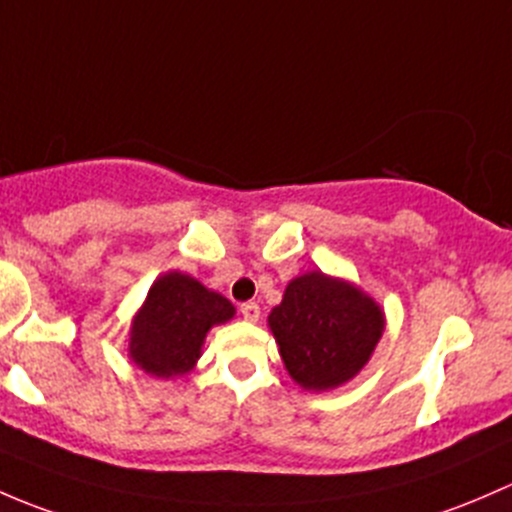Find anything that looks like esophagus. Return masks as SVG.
Returning <instances> with one entry per match:
<instances>
[{
    "mask_svg": "<svg viewBox=\"0 0 512 512\" xmlns=\"http://www.w3.org/2000/svg\"><path fill=\"white\" fill-rule=\"evenodd\" d=\"M241 318L249 320V323H256V320L261 318V308H258L256 303H244L241 305Z\"/></svg>",
    "mask_w": 512,
    "mask_h": 512,
    "instance_id": "esophagus-1",
    "label": "esophagus"
}]
</instances>
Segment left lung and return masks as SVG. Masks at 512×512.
Returning a JSON list of instances; mask_svg holds the SVG:
<instances>
[{"instance_id": "obj_1", "label": "left lung", "mask_w": 512, "mask_h": 512, "mask_svg": "<svg viewBox=\"0 0 512 512\" xmlns=\"http://www.w3.org/2000/svg\"><path fill=\"white\" fill-rule=\"evenodd\" d=\"M268 325L300 387L333 389L365 367L384 318L379 305L350 283L313 271L288 283Z\"/></svg>"}]
</instances>
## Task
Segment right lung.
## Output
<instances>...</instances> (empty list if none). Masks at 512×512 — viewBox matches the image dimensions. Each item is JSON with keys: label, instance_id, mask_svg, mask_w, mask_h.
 <instances>
[{"label": "right lung", "instance_id": "add662e5", "mask_svg": "<svg viewBox=\"0 0 512 512\" xmlns=\"http://www.w3.org/2000/svg\"><path fill=\"white\" fill-rule=\"evenodd\" d=\"M234 305L184 273L157 278L130 333V355L155 377L184 374L199 360L207 330L226 323Z\"/></svg>", "mask_w": 512, "mask_h": 512}]
</instances>
